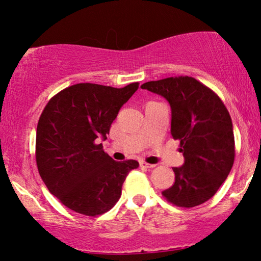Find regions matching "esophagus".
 Returning <instances> with one entry per match:
<instances>
[{
  "label": "esophagus",
  "mask_w": 261,
  "mask_h": 261,
  "mask_svg": "<svg viewBox=\"0 0 261 261\" xmlns=\"http://www.w3.org/2000/svg\"><path fill=\"white\" fill-rule=\"evenodd\" d=\"M139 165H140L141 168H146V169H151V168L155 167V165H152V163H147V162H144V161H141Z\"/></svg>",
  "instance_id": "obj_1"
}]
</instances>
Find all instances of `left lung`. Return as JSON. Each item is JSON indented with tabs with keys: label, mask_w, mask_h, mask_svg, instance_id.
Masks as SVG:
<instances>
[{
	"label": "left lung",
	"mask_w": 261,
	"mask_h": 261,
	"mask_svg": "<svg viewBox=\"0 0 261 261\" xmlns=\"http://www.w3.org/2000/svg\"><path fill=\"white\" fill-rule=\"evenodd\" d=\"M166 98L171 108V136L179 140L184 165L173 168L175 182L162 191L177 207L204 204L218 191L235 160L231 117L220 96L189 76L147 82L140 86Z\"/></svg>",
	"instance_id": "obj_1"
}]
</instances>
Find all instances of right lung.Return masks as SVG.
I'll list each match as a JSON object with an SVG mask.
<instances>
[{
  "instance_id": "add662e5",
  "label": "right lung",
  "mask_w": 261,
  "mask_h": 261,
  "mask_svg": "<svg viewBox=\"0 0 261 261\" xmlns=\"http://www.w3.org/2000/svg\"><path fill=\"white\" fill-rule=\"evenodd\" d=\"M139 83L122 88L81 83L55 94L37 126L35 161L43 183L65 207L86 216L101 215L120 199L136 160L117 162L96 144L107 138L123 105Z\"/></svg>"
}]
</instances>
